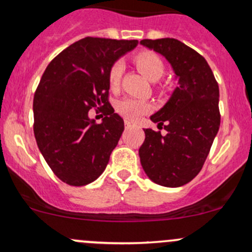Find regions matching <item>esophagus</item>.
I'll list each match as a JSON object with an SVG mask.
<instances>
[{
	"label": "esophagus",
	"instance_id": "esophagus-1",
	"mask_svg": "<svg viewBox=\"0 0 252 252\" xmlns=\"http://www.w3.org/2000/svg\"><path fill=\"white\" fill-rule=\"evenodd\" d=\"M130 126H131V123H130V122L126 121V128H130Z\"/></svg>",
	"mask_w": 252,
	"mask_h": 252
}]
</instances>
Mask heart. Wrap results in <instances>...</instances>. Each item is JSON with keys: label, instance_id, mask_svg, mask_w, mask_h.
<instances>
[{"label": "heart", "instance_id": "b5f03b06", "mask_svg": "<svg viewBox=\"0 0 252 252\" xmlns=\"http://www.w3.org/2000/svg\"><path fill=\"white\" fill-rule=\"evenodd\" d=\"M134 63L139 70L145 75L149 80L157 81L161 79L162 75L164 74V64L162 62L161 58L154 52H149V51H144V52L138 53L134 57ZM122 72H123V64L121 62H116L110 68L108 72V84L112 90H116L121 83ZM151 106L147 102L138 98L126 97L123 100L118 101L116 105V110L121 114L122 117L126 119V121L135 122L144 116L145 113L150 111Z\"/></svg>", "mask_w": 252, "mask_h": 252}]
</instances>
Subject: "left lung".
<instances>
[{
    "label": "left lung",
    "instance_id": "8db88e82",
    "mask_svg": "<svg viewBox=\"0 0 252 252\" xmlns=\"http://www.w3.org/2000/svg\"><path fill=\"white\" fill-rule=\"evenodd\" d=\"M140 44L166 57L179 84L168 102L151 116L158 126H164L166 135L144 129L141 166L156 184L182 187L200 173L220 129L218 83L205 58L179 40L145 39Z\"/></svg>",
    "mask_w": 252,
    "mask_h": 252
}]
</instances>
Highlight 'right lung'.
I'll return each mask as SVG.
<instances>
[{
    "mask_svg": "<svg viewBox=\"0 0 252 252\" xmlns=\"http://www.w3.org/2000/svg\"><path fill=\"white\" fill-rule=\"evenodd\" d=\"M138 40L85 37L56 56L34 95V134L40 152L62 182L83 187L97 179L124 130L108 102V72ZM103 107L100 125L88 118Z\"/></svg>",
    "mask_w": 252,
    "mask_h": 252,
    "instance_id": "right-lung-1",
    "label": "right lung"
}]
</instances>
